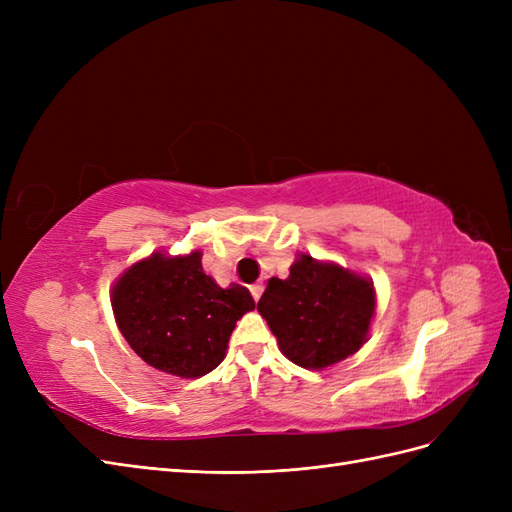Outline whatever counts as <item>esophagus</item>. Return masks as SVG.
<instances>
[{
    "mask_svg": "<svg viewBox=\"0 0 512 512\" xmlns=\"http://www.w3.org/2000/svg\"><path fill=\"white\" fill-rule=\"evenodd\" d=\"M250 290H252V297H254V301H258V299L262 297V290H265V286H262V284H254Z\"/></svg>",
    "mask_w": 512,
    "mask_h": 512,
    "instance_id": "34e87169",
    "label": "esophagus"
}]
</instances>
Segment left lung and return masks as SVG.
Wrapping results in <instances>:
<instances>
[{
	"mask_svg": "<svg viewBox=\"0 0 512 512\" xmlns=\"http://www.w3.org/2000/svg\"><path fill=\"white\" fill-rule=\"evenodd\" d=\"M376 309L374 286L337 265L301 256L288 280H269L258 312L292 363L322 369L365 342Z\"/></svg>",
	"mask_w": 512,
	"mask_h": 512,
	"instance_id": "obj_1",
	"label": "left lung"
}]
</instances>
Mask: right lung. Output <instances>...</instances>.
Returning a JSON list of instances; mask_svg holds the SVG:
<instances>
[{"mask_svg": "<svg viewBox=\"0 0 512 512\" xmlns=\"http://www.w3.org/2000/svg\"><path fill=\"white\" fill-rule=\"evenodd\" d=\"M254 307L245 286L215 284L200 265V252L153 254L113 288V312L130 348L151 367L181 378L218 367L237 320Z\"/></svg>", "mask_w": 512, "mask_h": 512, "instance_id": "add662e5", "label": "right lung"}]
</instances>
